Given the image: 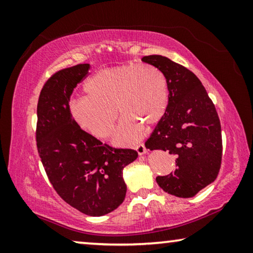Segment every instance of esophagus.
I'll use <instances>...</instances> for the list:
<instances>
[{
	"instance_id": "34e87169",
	"label": "esophagus",
	"mask_w": 253,
	"mask_h": 253,
	"mask_svg": "<svg viewBox=\"0 0 253 253\" xmlns=\"http://www.w3.org/2000/svg\"><path fill=\"white\" fill-rule=\"evenodd\" d=\"M136 151L138 153V155H144V154L147 153V149L143 144H139L138 146H136Z\"/></svg>"
}]
</instances>
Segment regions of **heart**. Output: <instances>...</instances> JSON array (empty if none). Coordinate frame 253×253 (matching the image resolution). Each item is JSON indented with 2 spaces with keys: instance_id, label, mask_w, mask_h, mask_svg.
Wrapping results in <instances>:
<instances>
[{
  "instance_id": "1",
  "label": "heart",
  "mask_w": 253,
  "mask_h": 253,
  "mask_svg": "<svg viewBox=\"0 0 253 253\" xmlns=\"http://www.w3.org/2000/svg\"><path fill=\"white\" fill-rule=\"evenodd\" d=\"M87 96L70 101L71 117L81 129L99 138L114 131L118 113L123 118L114 143L131 145L164 117L169 105L165 75L152 65H126L96 72L84 85Z\"/></svg>"
}]
</instances>
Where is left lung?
<instances>
[{"instance_id": "obj_1", "label": "left lung", "mask_w": 253, "mask_h": 253, "mask_svg": "<svg viewBox=\"0 0 253 253\" xmlns=\"http://www.w3.org/2000/svg\"><path fill=\"white\" fill-rule=\"evenodd\" d=\"M142 61L158 68L169 84L168 109L145 146L173 154L176 169L157 176L156 182L169 194L193 198L215 181L221 168V124L215 107L198 77L185 67L158 54Z\"/></svg>"}]
</instances>
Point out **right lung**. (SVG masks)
<instances>
[{
	"label": "right lung",
	"mask_w": 253,
	"mask_h": 253,
	"mask_svg": "<svg viewBox=\"0 0 253 253\" xmlns=\"http://www.w3.org/2000/svg\"><path fill=\"white\" fill-rule=\"evenodd\" d=\"M90 68L89 63H80L46 81L38 101L37 146L60 198L81 213L101 216L125 200L123 169L138 154L102 144L72 119L70 97Z\"/></svg>",
	"instance_id": "obj_1"
}]
</instances>
